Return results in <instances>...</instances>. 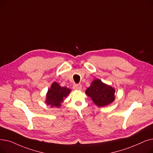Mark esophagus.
Listing matches in <instances>:
<instances>
[{
  "instance_id": "1",
  "label": "esophagus",
  "mask_w": 153,
  "mask_h": 153,
  "mask_svg": "<svg viewBox=\"0 0 153 153\" xmlns=\"http://www.w3.org/2000/svg\"><path fill=\"white\" fill-rule=\"evenodd\" d=\"M73 89L74 90H81L82 89V85L79 84H76L73 85Z\"/></svg>"
}]
</instances>
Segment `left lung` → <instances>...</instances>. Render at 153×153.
I'll use <instances>...</instances> for the list:
<instances>
[{"instance_id":"8db88e82","label":"left lung","mask_w":153,"mask_h":153,"mask_svg":"<svg viewBox=\"0 0 153 153\" xmlns=\"http://www.w3.org/2000/svg\"><path fill=\"white\" fill-rule=\"evenodd\" d=\"M115 89L99 79H95L86 89L85 94L99 107H104L115 100Z\"/></svg>"}]
</instances>
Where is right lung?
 <instances>
[{
    "label": "right lung",
    "instance_id": "1",
    "mask_svg": "<svg viewBox=\"0 0 153 153\" xmlns=\"http://www.w3.org/2000/svg\"><path fill=\"white\" fill-rule=\"evenodd\" d=\"M71 90L67 87H61L57 82H54L48 89L45 102L51 108H60L61 102L67 97Z\"/></svg>",
    "mask_w": 153,
    "mask_h": 153
}]
</instances>
